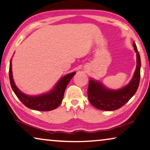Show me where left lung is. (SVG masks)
<instances>
[{
    "label": "left lung",
    "mask_w": 150,
    "mask_h": 150,
    "mask_svg": "<svg viewBox=\"0 0 150 150\" xmlns=\"http://www.w3.org/2000/svg\"><path fill=\"white\" fill-rule=\"evenodd\" d=\"M133 46L137 52V68L130 83L122 89L112 91L107 89L101 83L90 80L87 95L94 107L102 110H115L122 107L134 95L140 82L141 58L134 42Z\"/></svg>",
    "instance_id": "8db88e82"
}]
</instances>
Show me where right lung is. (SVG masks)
Masks as SVG:
<instances>
[{
    "label": "right lung",
    "mask_w": 150,
    "mask_h": 150,
    "mask_svg": "<svg viewBox=\"0 0 150 150\" xmlns=\"http://www.w3.org/2000/svg\"><path fill=\"white\" fill-rule=\"evenodd\" d=\"M75 72L70 73L63 77L49 93L38 96H29L22 93L16 87L13 80L11 71V63L10 62L9 76L11 88L16 96L26 107L40 111H49L54 110L62 102L64 92L67 84L70 81Z\"/></svg>",
    "instance_id": "add662e5"
}]
</instances>
